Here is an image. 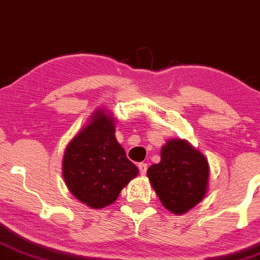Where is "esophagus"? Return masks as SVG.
<instances>
[{
  "label": "esophagus",
  "instance_id": "esophagus-1",
  "mask_svg": "<svg viewBox=\"0 0 260 260\" xmlns=\"http://www.w3.org/2000/svg\"><path fill=\"white\" fill-rule=\"evenodd\" d=\"M139 170H140L141 175H145V174H146V171H147V165L145 162L139 164Z\"/></svg>",
  "mask_w": 260,
  "mask_h": 260
}]
</instances>
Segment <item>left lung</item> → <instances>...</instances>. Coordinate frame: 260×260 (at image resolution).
<instances>
[{
	"label": "left lung",
	"mask_w": 260,
	"mask_h": 260,
	"mask_svg": "<svg viewBox=\"0 0 260 260\" xmlns=\"http://www.w3.org/2000/svg\"><path fill=\"white\" fill-rule=\"evenodd\" d=\"M150 185L167 211L183 214L208 191L206 156L183 139H171L161 147V161L147 170Z\"/></svg>",
	"instance_id": "obj_1"
}]
</instances>
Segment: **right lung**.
Masks as SVG:
<instances>
[{
  "mask_svg": "<svg viewBox=\"0 0 260 260\" xmlns=\"http://www.w3.org/2000/svg\"><path fill=\"white\" fill-rule=\"evenodd\" d=\"M115 122L108 109H98L64 151L66 186L78 201L94 209L115 202L120 191L139 175L116 140Z\"/></svg>",
  "mask_w": 260,
  "mask_h": 260,
  "instance_id": "add662e5",
  "label": "right lung"
}]
</instances>
